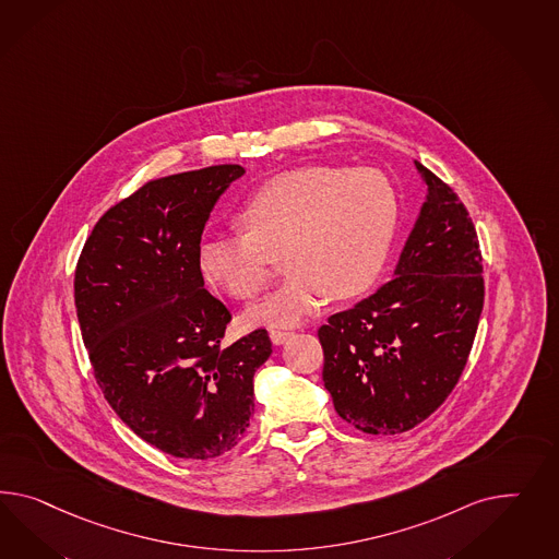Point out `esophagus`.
Segmentation results:
<instances>
[{"label": "esophagus", "mask_w": 559, "mask_h": 559, "mask_svg": "<svg viewBox=\"0 0 559 559\" xmlns=\"http://www.w3.org/2000/svg\"><path fill=\"white\" fill-rule=\"evenodd\" d=\"M290 335H293V333L283 332V330H271L272 344H274V346H281V344H285V342H287Z\"/></svg>", "instance_id": "obj_1"}]
</instances>
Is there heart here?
Returning a JSON list of instances; mask_svg holds the SVG:
<instances>
[{
  "label": "heart",
  "instance_id": "obj_1",
  "mask_svg": "<svg viewBox=\"0 0 559 559\" xmlns=\"http://www.w3.org/2000/svg\"><path fill=\"white\" fill-rule=\"evenodd\" d=\"M240 236L199 246L203 278L238 301L269 285L283 254L287 281L252 305L248 325H297L328 297L352 299L377 283L393 250L399 193L377 168L302 166L264 182L238 212Z\"/></svg>",
  "mask_w": 559,
  "mask_h": 559
}]
</instances>
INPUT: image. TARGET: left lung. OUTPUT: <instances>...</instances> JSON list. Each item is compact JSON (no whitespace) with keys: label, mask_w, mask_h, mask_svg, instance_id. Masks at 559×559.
Wrapping results in <instances>:
<instances>
[{"label":"left lung","mask_w":559,"mask_h":559,"mask_svg":"<svg viewBox=\"0 0 559 559\" xmlns=\"http://www.w3.org/2000/svg\"><path fill=\"white\" fill-rule=\"evenodd\" d=\"M415 166L427 197L394 278L318 332L333 407L372 436L413 429L450 396L483 313V254L468 210Z\"/></svg>","instance_id":"1"}]
</instances>
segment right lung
<instances>
[{"mask_svg":"<svg viewBox=\"0 0 559 559\" xmlns=\"http://www.w3.org/2000/svg\"><path fill=\"white\" fill-rule=\"evenodd\" d=\"M246 170L217 165L148 181L95 224L75 271L93 374L138 438L185 460L240 443L254 415L266 330L224 346L231 313L205 288L199 246L213 205Z\"/></svg>","mask_w":559,"mask_h":559,"instance_id":"1","label":"right lung"}]
</instances>
